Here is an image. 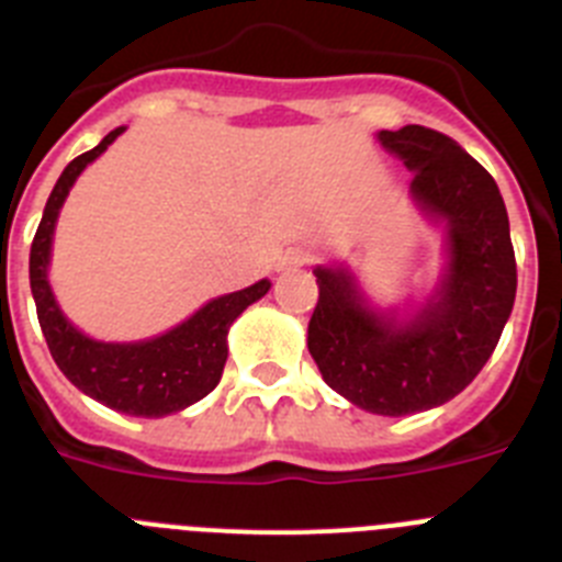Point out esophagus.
Segmentation results:
<instances>
[{"label": "esophagus", "instance_id": "esophagus-1", "mask_svg": "<svg viewBox=\"0 0 562 562\" xmlns=\"http://www.w3.org/2000/svg\"><path fill=\"white\" fill-rule=\"evenodd\" d=\"M308 261V256L303 254L301 247H290L284 256H281V270H295V267H303Z\"/></svg>", "mask_w": 562, "mask_h": 562}]
</instances>
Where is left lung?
<instances>
[{"instance_id": "8db88e82", "label": "left lung", "mask_w": 562, "mask_h": 562, "mask_svg": "<svg viewBox=\"0 0 562 562\" xmlns=\"http://www.w3.org/2000/svg\"><path fill=\"white\" fill-rule=\"evenodd\" d=\"M415 172L409 194L446 225V272L409 317L375 312L348 267H315L321 297L308 353L323 382L375 415H412L454 398L476 379L516 303V254L502 192L454 138L424 125L379 133Z\"/></svg>"}]
</instances>
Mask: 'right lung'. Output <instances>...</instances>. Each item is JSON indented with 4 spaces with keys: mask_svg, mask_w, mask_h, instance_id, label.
Segmentation results:
<instances>
[{
    "mask_svg": "<svg viewBox=\"0 0 562 562\" xmlns=\"http://www.w3.org/2000/svg\"><path fill=\"white\" fill-rule=\"evenodd\" d=\"M125 127L108 133L94 150L77 156L55 183L46 200L44 217L35 231L30 247V290H33L35 312H38L41 331H44L49 353L60 373L91 395L100 404L111 406L136 418H164L172 412L187 409L194 401L205 398L223 379L225 359H228V328L250 303L267 295L270 281L261 278L259 284L231 295L214 297L198 308L189 321L169 328L167 334L142 342H100L77 331L60 312L53 295L46 267L53 254V234L58 223L60 205L75 187L77 175L94 158L108 150V144Z\"/></svg>",
    "mask_w": 562,
    "mask_h": 562,
    "instance_id": "1",
    "label": "right lung"
}]
</instances>
